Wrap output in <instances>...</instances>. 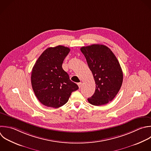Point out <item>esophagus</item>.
Masks as SVG:
<instances>
[{
  "mask_svg": "<svg viewBox=\"0 0 151 151\" xmlns=\"http://www.w3.org/2000/svg\"><path fill=\"white\" fill-rule=\"evenodd\" d=\"M78 84V87H79V88H81V87H82V85H83V83H81V82H80V83H78V84Z\"/></svg>",
  "mask_w": 151,
  "mask_h": 151,
  "instance_id": "34e87169",
  "label": "esophagus"
}]
</instances>
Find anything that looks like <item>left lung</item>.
I'll use <instances>...</instances> for the list:
<instances>
[{
	"mask_svg": "<svg viewBox=\"0 0 151 151\" xmlns=\"http://www.w3.org/2000/svg\"><path fill=\"white\" fill-rule=\"evenodd\" d=\"M91 71L95 83L94 94L88 101L101 106L111 101L117 95L123 82V72L120 64L107 47L93 44L80 49Z\"/></svg>",
	"mask_w": 151,
	"mask_h": 151,
	"instance_id": "obj_1",
	"label": "left lung"
}]
</instances>
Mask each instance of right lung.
Returning a JSON list of instances; mask_svg holds the SVG:
<instances>
[{"label":"right lung","instance_id":"right-lung-1","mask_svg":"<svg viewBox=\"0 0 151 151\" xmlns=\"http://www.w3.org/2000/svg\"><path fill=\"white\" fill-rule=\"evenodd\" d=\"M70 49L62 45L46 49L38 58L31 73V84L38 100L44 106L58 108L68 100L78 86L71 81L62 64Z\"/></svg>","mask_w":151,"mask_h":151}]
</instances>
